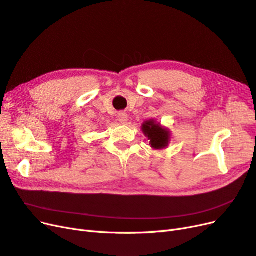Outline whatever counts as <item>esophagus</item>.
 Returning <instances> with one entry per match:
<instances>
[{"label": "esophagus", "mask_w": 256, "mask_h": 256, "mask_svg": "<svg viewBox=\"0 0 256 256\" xmlns=\"http://www.w3.org/2000/svg\"><path fill=\"white\" fill-rule=\"evenodd\" d=\"M118 118L120 122H122V124H126V122H128V116H127V114H126L125 112H120V113H118Z\"/></svg>", "instance_id": "34e87169"}]
</instances>
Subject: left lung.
Returning a JSON list of instances; mask_svg holds the SVG:
<instances>
[{"mask_svg": "<svg viewBox=\"0 0 256 256\" xmlns=\"http://www.w3.org/2000/svg\"><path fill=\"white\" fill-rule=\"evenodd\" d=\"M142 131L146 138L150 141V144L154 150H164L168 145L171 134L168 129L162 127L159 122L154 120H146L142 125Z\"/></svg>", "mask_w": 256, "mask_h": 256, "instance_id": "1", "label": "left lung"}]
</instances>
